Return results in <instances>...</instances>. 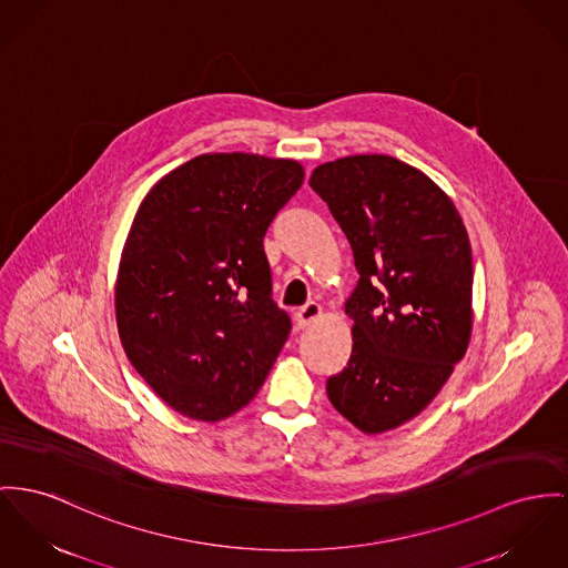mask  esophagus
<instances>
[{
  "instance_id": "obj_1",
  "label": "esophagus",
  "mask_w": 568,
  "mask_h": 568,
  "mask_svg": "<svg viewBox=\"0 0 568 568\" xmlns=\"http://www.w3.org/2000/svg\"><path fill=\"white\" fill-rule=\"evenodd\" d=\"M321 316H323V307L318 303H307V305H303V307L295 312V321H297V325L302 329L312 327Z\"/></svg>"
}]
</instances>
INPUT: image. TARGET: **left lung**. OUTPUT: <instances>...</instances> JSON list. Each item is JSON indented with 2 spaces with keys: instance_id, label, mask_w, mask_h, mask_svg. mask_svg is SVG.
I'll list each match as a JSON object with an SVG mask.
<instances>
[{
  "instance_id": "1",
  "label": "left lung",
  "mask_w": 568,
  "mask_h": 568,
  "mask_svg": "<svg viewBox=\"0 0 568 568\" xmlns=\"http://www.w3.org/2000/svg\"><path fill=\"white\" fill-rule=\"evenodd\" d=\"M310 187L327 202L359 271L344 303L351 357L327 378V396L362 433H385L433 403L469 346V236L448 193L387 154L321 163Z\"/></svg>"
}]
</instances>
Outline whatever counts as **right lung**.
I'll list each match as a JSON object with an SVG mask.
<instances>
[{"instance_id":"1","label":"right lung","mask_w":568,"mask_h":568,"mask_svg":"<svg viewBox=\"0 0 568 568\" xmlns=\"http://www.w3.org/2000/svg\"><path fill=\"white\" fill-rule=\"evenodd\" d=\"M303 165L252 152L193 156L142 200L115 277L122 348L152 392L220 422L261 389L291 334L271 302L266 227Z\"/></svg>"}]
</instances>
